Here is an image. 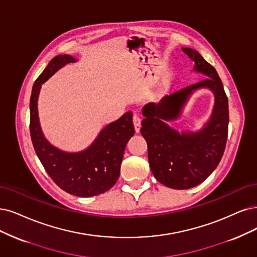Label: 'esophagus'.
Listing matches in <instances>:
<instances>
[{
  "label": "esophagus",
  "instance_id": "1",
  "mask_svg": "<svg viewBox=\"0 0 257 257\" xmlns=\"http://www.w3.org/2000/svg\"><path fill=\"white\" fill-rule=\"evenodd\" d=\"M134 125H135L136 132H137V134H139L140 130H141V118H140L139 115H137V114H135V115H134Z\"/></svg>",
  "mask_w": 257,
  "mask_h": 257
}]
</instances>
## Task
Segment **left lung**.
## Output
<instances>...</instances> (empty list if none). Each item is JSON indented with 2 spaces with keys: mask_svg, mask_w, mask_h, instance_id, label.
<instances>
[{
  "mask_svg": "<svg viewBox=\"0 0 257 257\" xmlns=\"http://www.w3.org/2000/svg\"><path fill=\"white\" fill-rule=\"evenodd\" d=\"M194 61V72L205 78L170 93L160 102H148L142 109L141 134L148 146V161L155 178L175 189L192 188L203 182L223 156L229 126V103L218 73L196 50L182 47ZM210 89L215 101L210 118L197 132H178L167 121L181 116L189 97L197 90Z\"/></svg>",
  "mask_w": 257,
  "mask_h": 257,
  "instance_id": "1",
  "label": "left lung"
}]
</instances>
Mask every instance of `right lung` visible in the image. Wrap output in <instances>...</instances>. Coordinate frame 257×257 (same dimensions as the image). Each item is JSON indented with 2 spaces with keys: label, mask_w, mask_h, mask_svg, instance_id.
<instances>
[{
  "label": "right lung",
  "mask_w": 257,
  "mask_h": 257,
  "mask_svg": "<svg viewBox=\"0 0 257 257\" xmlns=\"http://www.w3.org/2000/svg\"><path fill=\"white\" fill-rule=\"evenodd\" d=\"M77 59L71 55H58L47 64L35 81L31 96V137L36 154L46 173L64 192L78 197L100 195L116 183L126 145L135 135L132 112L104 126L93 143L81 151L69 153L51 144L43 134L38 98L41 85L69 63Z\"/></svg>",
  "instance_id": "1"
}]
</instances>
